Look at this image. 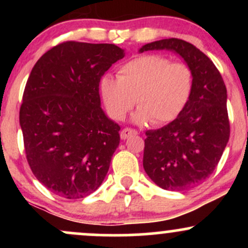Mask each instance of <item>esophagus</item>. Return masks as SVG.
I'll use <instances>...</instances> for the list:
<instances>
[{"label": "esophagus", "mask_w": 248, "mask_h": 248, "mask_svg": "<svg viewBox=\"0 0 248 248\" xmlns=\"http://www.w3.org/2000/svg\"><path fill=\"white\" fill-rule=\"evenodd\" d=\"M136 134H138V132H136L135 129H132V128H124V129L121 130L120 136L122 140H126V139L130 138V136L133 135H136Z\"/></svg>", "instance_id": "1"}]
</instances>
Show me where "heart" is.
<instances>
[{"label":"heart","instance_id":"obj_1","mask_svg":"<svg viewBox=\"0 0 248 248\" xmlns=\"http://www.w3.org/2000/svg\"><path fill=\"white\" fill-rule=\"evenodd\" d=\"M195 88V75L186 62H171L160 55L136 57L124 64L118 78L102 77L100 93L108 114L122 120L136 101V122L164 124L186 109Z\"/></svg>","mask_w":248,"mask_h":248}]
</instances>
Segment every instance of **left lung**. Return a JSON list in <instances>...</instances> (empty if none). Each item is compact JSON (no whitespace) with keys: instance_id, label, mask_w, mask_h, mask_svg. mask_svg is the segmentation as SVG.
<instances>
[{"instance_id":"obj_1","label":"left lung","mask_w":248,"mask_h":248,"mask_svg":"<svg viewBox=\"0 0 248 248\" xmlns=\"http://www.w3.org/2000/svg\"><path fill=\"white\" fill-rule=\"evenodd\" d=\"M170 50L191 67L195 88L186 109L160 129L147 130L143 168L150 179L170 191H183L215 171L230 139L227 92L211 59L183 39L148 43L140 52Z\"/></svg>"}]
</instances>
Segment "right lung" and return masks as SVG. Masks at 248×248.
Returning a JSON list of instances; mask_svg holds the SVG:
<instances>
[{"instance_id":"1","label":"right lung","mask_w":248,"mask_h":248,"mask_svg":"<svg viewBox=\"0 0 248 248\" xmlns=\"http://www.w3.org/2000/svg\"><path fill=\"white\" fill-rule=\"evenodd\" d=\"M124 57L114 44L64 42L28 78L19 109L25 156L35 177L59 197H86L106 177L120 126L101 109L99 84Z\"/></svg>"}]
</instances>
